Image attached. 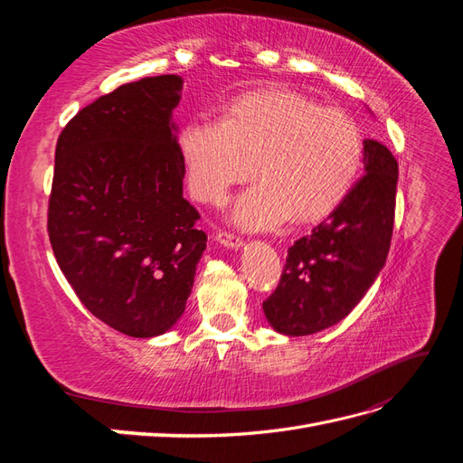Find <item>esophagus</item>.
<instances>
[{
	"label": "esophagus",
	"instance_id": "1",
	"mask_svg": "<svg viewBox=\"0 0 463 463\" xmlns=\"http://www.w3.org/2000/svg\"><path fill=\"white\" fill-rule=\"evenodd\" d=\"M216 241H218L220 245H223V247L240 249V247L243 245V237H240V235L233 233V232L222 230V232H218V233H216Z\"/></svg>",
	"mask_w": 463,
	"mask_h": 463
}]
</instances>
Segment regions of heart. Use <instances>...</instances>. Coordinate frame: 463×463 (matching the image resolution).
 Listing matches in <instances>:
<instances>
[{
    "label": "heart",
    "mask_w": 463,
    "mask_h": 463,
    "mask_svg": "<svg viewBox=\"0 0 463 463\" xmlns=\"http://www.w3.org/2000/svg\"><path fill=\"white\" fill-rule=\"evenodd\" d=\"M179 152L193 197L208 204L226 203L255 164L259 181L233 216L245 228L270 230L291 214L309 222L338 206L359 175L363 138L344 109L272 89L235 98L222 121L185 125Z\"/></svg>",
    "instance_id": "b5f03b06"
}]
</instances>
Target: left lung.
<instances>
[{
	"label": "left lung",
	"instance_id": "1",
	"mask_svg": "<svg viewBox=\"0 0 463 463\" xmlns=\"http://www.w3.org/2000/svg\"><path fill=\"white\" fill-rule=\"evenodd\" d=\"M365 174L309 235L288 249L279 284L262 301L274 330L309 335L352 313L386 262L396 213L398 162L373 138Z\"/></svg>",
	"mask_w": 463,
	"mask_h": 463
}]
</instances>
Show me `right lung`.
<instances>
[{"mask_svg": "<svg viewBox=\"0 0 463 463\" xmlns=\"http://www.w3.org/2000/svg\"><path fill=\"white\" fill-rule=\"evenodd\" d=\"M184 80L148 77L104 94L55 146L48 235L80 303L108 326L152 338L184 315L206 233L184 199L172 109Z\"/></svg>", "mask_w": 463, "mask_h": 463, "instance_id": "add662e5", "label": "right lung"}]
</instances>
